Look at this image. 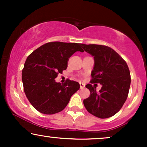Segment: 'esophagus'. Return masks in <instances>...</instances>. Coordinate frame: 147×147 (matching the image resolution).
Wrapping results in <instances>:
<instances>
[{
    "mask_svg": "<svg viewBox=\"0 0 147 147\" xmlns=\"http://www.w3.org/2000/svg\"><path fill=\"white\" fill-rule=\"evenodd\" d=\"M79 85H80L81 89H83L85 87V84H84V83H82V82H80V83H79Z\"/></svg>",
    "mask_w": 147,
    "mask_h": 147,
    "instance_id": "esophagus-1",
    "label": "esophagus"
}]
</instances>
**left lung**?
Masks as SVG:
<instances>
[{"label":"left lung","mask_w":147,"mask_h":147,"mask_svg":"<svg viewBox=\"0 0 147 147\" xmlns=\"http://www.w3.org/2000/svg\"><path fill=\"white\" fill-rule=\"evenodd\" d=\"M84 51L94 58L92 79L102 88L97 92L95 84H87L90 97L84 100V106L90 114L99 118L113 116L121 109L127 99L131 85V75L126 61L112 48L106 45L81 44Z\"/></svg>","instance_id":"left-lung-1"}]
</instances>
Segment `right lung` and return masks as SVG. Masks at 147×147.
I'll list each match as a JSON object with an SVG mask.
<instances>
[{"label": "right lung", "mask_w": 147, "mask_h": 147, "mask_svg": "<svg viewBox=\"0 0 147 147\" xmlns=\"http://www.w3.org/2000/svg\"><path fill=\"white\" fill-rule=\"evenodd\" d=\"M77 51L84 52L81 43L50 42L28 57L22 70V82L27 98L38 112L52 115L63 111L79 89L77 82L67 79L61 84L55 79L67 68L69 58Z\"/></svg>", "instance_id": "1"}]
</instances>
